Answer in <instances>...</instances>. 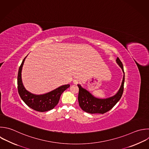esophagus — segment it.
I'll use <instances>...</instances> for the list:
<instances>
[{
	"mask_svg": "<svg viewBox=\"0 0 149 149\" xmlns=\"http://www.w3.org/2000/svg\"><path fill=\"white\" fill-rule=\"evenodd\" d=\"M79 80H78V79H74L73 80V84H77L78 83H79Z\"/></svg>",
	"mask_w": 149,
	"mask_h": 149,
	"instance_id": "1",
	"label": "esophagus"
}]
</instances>
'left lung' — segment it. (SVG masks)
Returning <instances> with one entry per match:
<instances>
[{
	"label": "left lung",
	"instance_id": "obj_1",
	"mask_svg": "<svg viewBox=\"0 0 149 149\" xmlns=\"http://www.w3.org/2000/svg\"><path fill=\"white\" fill-rule=\"evenodd\" d=\"M116 62L121 68L123 73L125 74L123 64L118 57L116 59ZM124 81L125 74L123 75L121 86L118 93L115 95L105 99H100L94 97L88 91L82 88L80 85L77 84L79 88L78 95L79 106L82 110L90 113L103 114L109 111L120 99L123 92Z\"/></svg>",
	"mask_w": 149,
	"mask_h": 149
}]
</instances>
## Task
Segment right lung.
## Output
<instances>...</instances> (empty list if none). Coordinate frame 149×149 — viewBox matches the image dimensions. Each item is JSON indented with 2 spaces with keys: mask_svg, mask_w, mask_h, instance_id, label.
Masks as SVG:
<instances>
[{
  "mask_svg": "<svg viewBox=\"0 0 149 149\" xmlns=\"http://www.w3.org/2000/svg\"><path fill=\"white\" fill-rule=\"evenodd\" d=\"M26 57L23 59L18 72L17 88L23 101L31 108L39 112H45L53 109L59 102L62 93L70 87L69 84L62 86L43 95H35L26 90L22 80V67Z\"/></svg>",
  "mask_w": 149,
  "mask_h": 149,
  "instance_id": "obj_1",
  "label": "right lung"
}]
</instances>
